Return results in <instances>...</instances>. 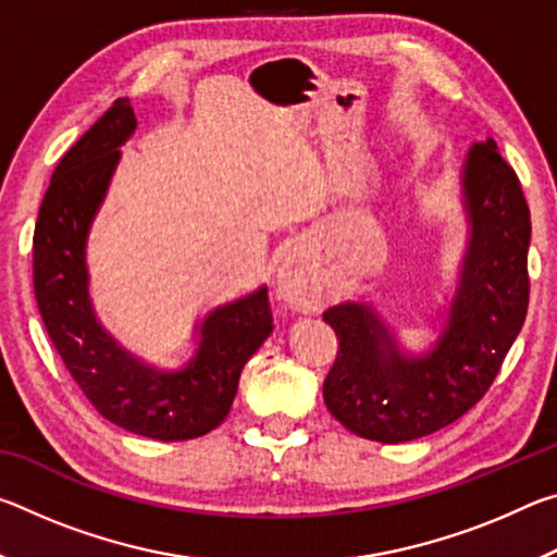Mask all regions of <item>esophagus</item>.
<instances>
[{"label":"esophagus","instance_id":"1","mask_svg":"<svg viewBox=\"0 0 557 557\" xmlns=\"http://www.w3.org/2000/svg\"><path fill=\"white\" fill-rule=\"evenodd\" d=\"M277 297L285 301L292 309H317L319 301H322V295H319L317 287L312 285V280L307 275V268L301 265L299 258H287L285 265L280 268L277 275Z\"/></svg>","mask_w":557,"mask_h":557}]
</instances>
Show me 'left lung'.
Here are the masks:
<instances>
[{"mask_svg": "<svg viewBox=\"0 0 557 557\" xmlns=\"http://www.w3.org/2000/svg\"><path fill=\"white\" fill-rule=\"evenodd\" d=\"M461 186L471 238L435 351L403 358L381 319L363 305L346 301L324 312L338 342L324 403L358 437L395 445L451 425L492 388L521 332L531 292V211L494 139L471 147Z\"/></svg>", "mask_w": 557, "mask_h": 557, "instance_id": "obj_1", "label": "left lung"}]
</instances>
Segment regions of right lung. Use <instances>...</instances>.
<instances>
[{
  "mask_svg": "<svg viewBox=\"0 0 557 557\" xmlns=\"http://www.w3.org/2000/svg\"><path fill=\"white\" fill-rule=\"evenodd\" d=\"M135 125L129 100L117 98L53 169L34 231V295L55 351L102 418L143 437L194 440L231 412L243 366L272 332V309L265 287L215 309L199 326V351L176 373L139 363L102 332L83 252Z\"/></svg>",
  "mask_w": 557,
  "mask_h": 557,
  "instance_id": "right-lung-1",
  "label": "right lung"
}]
</instances>
